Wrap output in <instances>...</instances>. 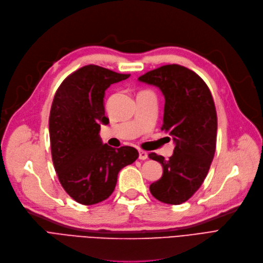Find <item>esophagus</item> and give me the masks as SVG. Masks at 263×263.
Instances as JSON below:
<instances>
[{"label":"esophagus","instance_id":"1","mask_svg":"<svg viewBox=\"0 0 263 263\" xmlns=\"http://www.w3.org/2000/svg\"><path fill=\"white\" fill-rule=\"evenodd\" d=\"M147 157H148L147 152H145V151H139V159L145 160V159H147Z\"/></svg>","mask_w":263,"mask_h":263}]
</instances>
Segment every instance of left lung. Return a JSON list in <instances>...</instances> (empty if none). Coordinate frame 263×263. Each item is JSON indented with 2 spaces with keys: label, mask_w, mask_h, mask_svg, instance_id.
<instances>
[{
  "label": "left lung",
  "mask_w": 263,
  "mask_h": 263,
  "mask_svg": "<svg viewBox=\"0 0 263 263\" xmlns=\"http://www.w3.org/2000/svg\"><path fill=\"white\" fill-rule=\"evenodd\" d=\"M157 86L165 99L161 130L173 138V155L152 153L162 164L161 178L149 186L152 195L166 204L189 200L206 177L216 149L217 112L211 91L203 79L189 68L167 64L139 77Z\"/></svg>",
  "instance_id": "obj_1"
}]
</instances>
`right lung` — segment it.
<instances>
[{
	"mask_svg": "<svg viewBox=\"0 0 263 263\" xmlns=\"http://www.w3.org/2000/svg\"><path fill=\"white\" fill-rule=\"evenodd\" d=\"M129 76L89 64L68 75L54 95L49 115L52 162L63 189L81 204L106 200L119 171L139 158L135 148L116 149L102 143L99 135L101 123L109 122L105 90Z\"/></svg>",
	"mask_w": 263,
	"mask_h": 263,
	"instance_id": "right-lung-1",
	"label": "right lung"
}]
</instances>
